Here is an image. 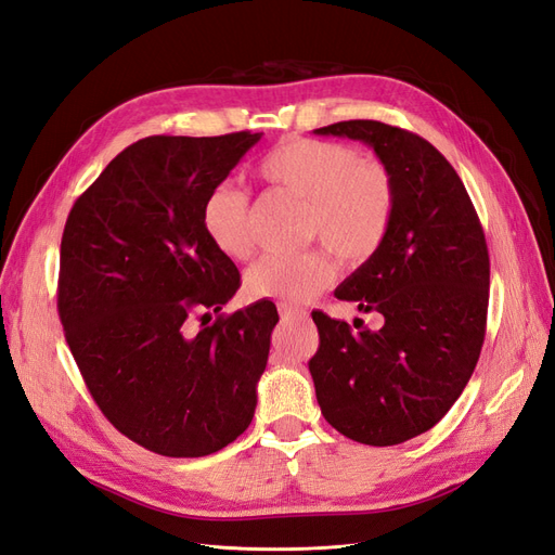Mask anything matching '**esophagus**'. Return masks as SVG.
<instances>
[{
    "label": "esophagus",
    "mask_w": 555,
    "mask_h": 555,
    "mask_svg": "<svg viewBox=\"0 0 555 555\" xmlns=\"http://www.w3.org/2000/svg\"><path fill=\"white\" fill-rule=\"evenodd\" d=\"M278 310H280V317H282V319H296V317H306V310L294 308V306H289V304H280V306H278Z\"/></svg>",
    "instance_id": "1"
}]
</instances>
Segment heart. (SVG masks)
I'll list each match as a JSON object with an SVG mask.
<instances>
[{"label":"heart","mask_w":555,"mask_h":555,"mask_svg":"<svg viewBox=\"0 0 555 555\" xmlns=\"http://www.w3.org/2000/svg\"><path fill=\"white\" fill-rule=\"evenodd\" d=\"M266 182L306 201L304 238L322 243L345 266H359L382 247L396 212V184L377 162H365L345 143L292 139L268 153L259 166ZM204 229L210 243L231 259H249L257 249L249 194L229 182L204 201ZM333 280L324 251L268 255L249 268L245 287L257 298L304 304Z\"/></svg>","instance_id":"obj_1"}]
</instances>
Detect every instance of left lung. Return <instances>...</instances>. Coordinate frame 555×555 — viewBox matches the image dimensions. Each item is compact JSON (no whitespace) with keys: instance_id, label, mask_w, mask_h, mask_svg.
<instances>
[{"instance_id":"1","label":"left lung","mask_w":555,"mask_h":555,"mask_svg":"<svg viewBox=\"0 0 555 555\" xmlns=\"http://www.w3.org/2000/svg\"><path fill=\"white\" fill-rule=\"evenodd\" d=\"M322 137L363 141L391 173L396 212L375 255L335 298L382 314L377 331L312 312L317 402L345 438L391 447L430 430L475 373L486 333L491 263L465 184L426 139L377 120H347Z\"/></svg>"}]
</instances>
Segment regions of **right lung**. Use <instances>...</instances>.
Returning <instances> with one entry per match:
<instances>
[{"label":"right lung","mask_w":555,"mask_h":555,"mask_svg":"<svg viewBox=\"0 0 555 555\" xmlns=\"http://www.w3.org/2000/svg\"><path fill=\"white\" fill-rule=\"evenodd\" d=\"M259 139L251 131L141 139L66 217L57 282L64 338L99 410L159 456H208L255 416L280 317L273 300H257L208 324L210 310L238 292L241 273L210 243L201 210Z\"/></svg>","instance_id":"add662e5"}]
</instances>
